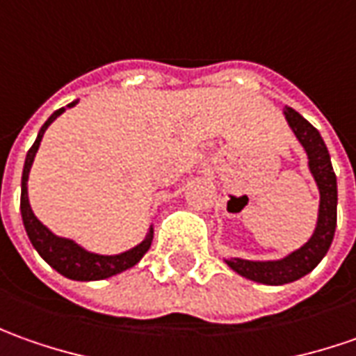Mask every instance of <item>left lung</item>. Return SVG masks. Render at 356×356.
Masks as SVG:
<instances>
[{
	"mask_svg": "<svg viewBox=\"0 0 356 356\" xmlns=\"http://www.w3.org/2000/svg\"><path fill=\"white\" fill-rule=\"evenodd\" d=\"M284 116L309 159V171L319 189V215H317V227L313 230L312 238L282 260H268V262H254V260H242V258L227 260L228 266L236 274L248 277L252 282L266 284V286H284L309 274L313 268L323 260V256L333 242L335 227H337V177L331 165V157H329L323 138L293 108H286Z\"/></svg>",
	"mask_w": 356,
	"mask_h": 356,
	"instance_id": "obj_1",
	"label": "left lung"
}]
</instances>
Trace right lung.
Wrapping results in <instances>:
<instances>
[{"label": "right lung", "mask_w": 356, "mask_h": 356, "mask_svg": "<svg viewBox=\"0 0 356 356\" xmlns=\"http://www.w3.org/2000/svg\"><path fill=\"white\" fill-rule=\"evenodd\" d=\"M79 100L70 102L67 108H72ZM65 112V108L56 110L53 116L49 118L43 124V128L39 129L37 140L31 145V149L27 152L25 157V167H23V177H21V216H23V225L27 230V236L31 240L33 248L41 254L44 262L51 268H55L58 274L70 280H79V282H92V280H104V277L116 276L120 272L128 270L131 266L140 262L143 254L149 250L152 240H154V228H149L145 240L138 244L136 248L128 252H122L116 256H102V254H94V252L84 250L79 246L74 240L60 238L53 234L49 228L44 227L43 222L33 215L31 204H29V197H27V181H29V171H31L33 159L39 149V143L43 140L44 129L49 128L56 118Z\"/></svg>", "instance_id": "add662e5"}]
</instances>
